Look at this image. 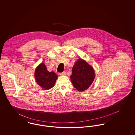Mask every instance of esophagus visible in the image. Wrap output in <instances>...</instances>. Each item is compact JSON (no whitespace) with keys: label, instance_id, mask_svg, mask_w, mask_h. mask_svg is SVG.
Listing matches in <instances>:
<instances>
[{"label":"esophagus","instance_id":"obj_1","mask_svg":"<svg viewBox=\"0 0 135 135\" xmlns=\"http://www.w3.org/2000/svg\"><path fill=\"white\" fill-rule=\"evenodd\" d=\"M66 72H65V71H64V72H62V73H60V75H66Z\"/></svg>","mask_w":135,"mask_h":135}]
</instances>
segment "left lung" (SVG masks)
<instances>
[{
	"instance_id": "1",
	"label": "left lung",
	"mask_w": 135,
	"mask_h": 135,
	"mask_svg": "<svg viewBox=\"0 0 135 135\" xmlns=\"http://www.w3.org/2000/svg\"><path fill=\"white\" fill-rule=\"evenodd\" d=\"M95 77L93 68L84 60L79 58L72 69L71 80L76 90L83 91L87 90Z\"/></svg>"
}]
</instances>
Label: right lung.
<instances>
[{
	"label": "right lung",
	"instance_id": "obj_1",
	"mask_svg": "<svg viewBox=\"0 0 135 135\" xmlns=\"http://www.w3.org/2000/svg\"><path fill=\"white\" fill-rule=\"evenodd\" d=\"M35 78L37 83L41 88L47 90L54 86L58 75L52 71H48L44 63H41L35 69Z\"/></svg>",
	"mask_w": 135,
	"mask_h": 135
}]
</instances>
